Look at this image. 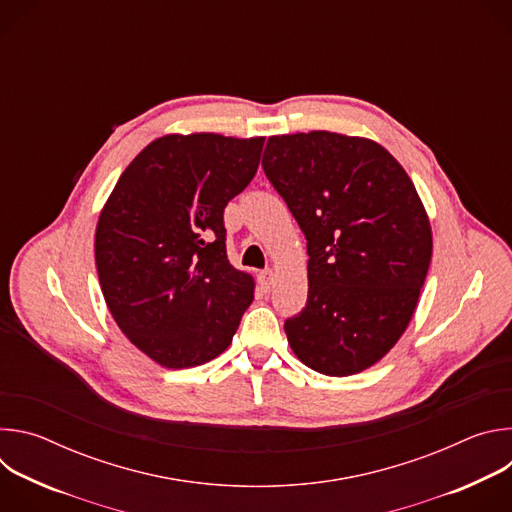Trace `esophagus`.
Returning a JSON list of instances; mask_svg holds the SVG:
<instances>
[{
	"instance_id": "obj_1",
	"label": "esophagus",
	"mask_w": 512,
	"mask_h": 512,
	"mask_svg": "<svg viewBox=\"0 0 512 512\" xmlns=\"http://www.w3.org/2000/svg\"><path fill=\"white\" fill-rule=\"evenodd\" d=\"M273 283H275V273H273V269H265V271L259 273V285H261L263 291H269V289L273 287Z\"/></svg>"
}]
</instances>
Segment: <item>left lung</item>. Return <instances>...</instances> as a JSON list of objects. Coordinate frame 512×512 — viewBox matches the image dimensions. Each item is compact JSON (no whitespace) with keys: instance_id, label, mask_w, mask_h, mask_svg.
I'll return each instance as SVG.
<instances>
[{"instance_id":"1","label":"left lung","mask_w":512,"mask_h":512,"mask_svg":"<svg viewBox=\"0 0 512 512\" xmlns=\"http://www.w3.org/2000/svg\"><path fill=\"white\" fill-rule=\"evenodd\" d=\"M263 170L308 241V302L285 320L291 350L328 377L373 367L409 326L431 261L411 178L377 141L334 131L271 135Z\"/></svg>"}]
</instances>
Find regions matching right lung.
<instances>
[{
	"instance_id": "add662e5",
	"label": "right lung",
	"mask_w": 512,
	"mask_h": 512,
	"mask_svg": "<svg viewBox=\"0 0 512 512\" xmlns=\"http://www.w3.org/2000/svg\"><path fill=\"white\" fill-rule=\"evenodd\" d=\"M265 137L170 133L109 194L95 235L107 308L143 354L190 369L229 348L255 281L227 257L223 212L253 180Z\"/></svg>"
}]
</instances>
